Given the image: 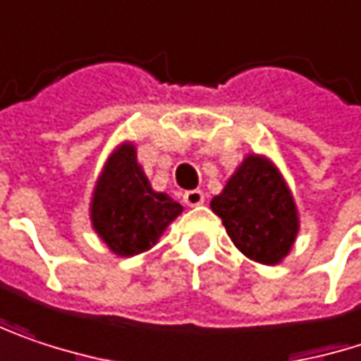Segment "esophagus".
I'll use <instances>...</instances> for the list:
<instances>
[{
	"mask_svg": "<svg viewBox=\"0 0 361 361\" xmlns=\"http://www.w3.org/2000/svg\"><path fill=\"white\" fill-rule=\"evenodd\" d=\"M183 202L188 207H200V204H204V192L202 190H190L183 194Z\"/></svg>",
	"mask_w": 361,
	"mask_h": 361,
	"instance_id": "1",
	"label": "esophagus"
}]
</instances>
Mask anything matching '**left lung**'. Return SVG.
<instances>
[{
	"label": "left lung",
	"mask_w": 361,
	"mask_h": 361,
	"mask_svg": "<svg viewBox=\"0 0 361 361\" xmlns=\"http://www.w3.org/2000/svg\"><path fill=\"white\" fill-rule=\"evenodd\" d=\"M211 209L233 246L258 264L283 262L300 233L293 192L267 154H246L221 194L213 196Z\"/></svg>",
	"instance_id": "8db88e82"
}]
</instances>
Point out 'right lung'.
I'll list each match as a JSON object with an SVG mask.
<instances>
[{
	"label": "right lung",
	"mask_w": 361,
	"mask_h": 361,
	"mask_svg": "<svg viewBox=\"0 0 361 361\" xmlns=\"http://www.w3.org/2000/svg\"><path fill=\"white\" fill-rule=\"evenodd\" d=\"M183 211L169 194L152 190L136 145L119 142L94 181L88 216L94 233L115 256L148 252Z\"/></svg>",
	"instance_id": "1"
}]
</instances>
